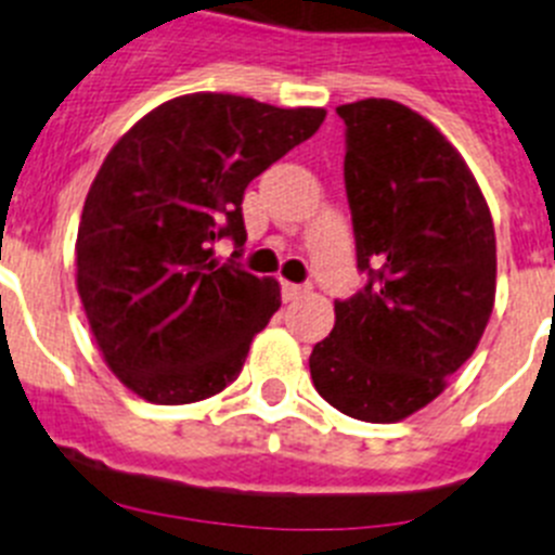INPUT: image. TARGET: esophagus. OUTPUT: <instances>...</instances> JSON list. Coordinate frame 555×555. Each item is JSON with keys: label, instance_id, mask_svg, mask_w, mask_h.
Instances as JSON below:
<instances>
[{"label": "esophagus", "instance_id": "34e87169", "mask_svg": "<svg viewBox=\"0 0 555 555\" xmlns=\"http://www.w3.org/2000/svg\"><path fill=\"white\" fill-rule=\"evenodd\" d=\"M300 294H306V286H297V283H283V300H297Z\"/></svg>", "mask_w": 555, "mask_h": 555}]
</instances>
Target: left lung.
<instances>
[{"label":"left lung","mask_w":555,"mask_h":555,"mask_svg":"<svg viewBox=\"0 0 555 555\" xmlns=\"http://www.w3.org/2000/svg\"><path fill=\"white\" fill-rule=\"evenodd\" d=\"M358 269L308 366L322 397L364 423H400L442 395L494 308L498 247L487 197L461 152L395 100L338 105Z\"/></svg>","instance_id":"1"}]
</instances>
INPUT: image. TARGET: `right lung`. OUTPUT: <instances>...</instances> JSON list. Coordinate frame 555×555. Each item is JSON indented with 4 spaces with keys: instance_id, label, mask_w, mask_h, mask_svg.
<instances>
[{
    "instance_id": "1",
    "label": "right lung",
    "mask_w": 555,
    "mask_h": 555,
    "mask_svg": "<svg viewBox=\"0 0 555 555\" xmlns=\"http://www.w3.org/2000/svg\"><path fill=\"white\" fill-rule=\"evenodd\" d=\"M322 121L325 107L199 91L152 107L107 152L77 230V292L132 395L197 403L242 372L281 283L219 263L214 244L247 242L244 189Z\"/></svg>"
}]
</instances>
